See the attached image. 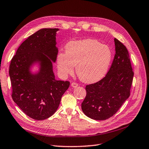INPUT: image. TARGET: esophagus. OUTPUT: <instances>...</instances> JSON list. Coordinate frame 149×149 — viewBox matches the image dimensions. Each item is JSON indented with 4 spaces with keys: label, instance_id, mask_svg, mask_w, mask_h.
I'll list each match as a JSON object with an SVG mask.
<instances>
[{
    "label": "esophagus",
    "instance_id": "obj_1",
    "mask_svg": "<svg viewBox=\"0 0 149 149\" xmlns=\"http://www.w3.org/2000/svg\"><path fill=\"white\" fill-rule=\"evenodd\" d=\"M71 86H72V88H76L78 86V84L76 83H72V84H71Z\"/></svg>",
    "mask_w": 149,
    "mask_h": 149
}]
</instances>
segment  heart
<instances>
[{"mask_svg":"<svg viewBox=\"0 0 149 149\" xmlns=\"http://www.w3.org/2000/svg\"><path fill=\"white\" fill-rule=\"evenodd\" d=\"M66 53L56 57L57 68L63 77L72 75L75 66L79 79L83 82L98 81L107 74L110 66L113 52L110 47L94 39H83L69 42Z\"/></svg>","mask_w":149,"mask_h":149,"instance_id":"heart-1","label":"heart"}]
</instances>
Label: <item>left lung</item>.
I'll return each instance as SVG.
<instances>
[{
    "label": "left lung",
    "mask_w": 149,
    "mask_h": 149,
    "mask_svg": "<svg viewBox=\"0 0 149 149\" xmlns=\"http://www.w3.org/2000/svg\"><path fill=\"white\" fill-rule=\"evenodd\" d=\"M115 55L104 78L86 86L81 109L88 118L98 120L111 118L130 96L133 72L126 47L114 38Z\"/></svg>",
    "instance_id": "8db88e82"
}]
</instances>
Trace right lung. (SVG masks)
<instances>
[{
  "instance_id": "right-lung-1",
  "label": "right lung",
  "mask_w": 149,
  "mask_h": 149,
  "mask_svg": "<svg viewBox=\"0 0 149 149\" xmlns=\"http://www.w3.org/2000/svg\"><path fill=\"white\" fill-rule=\"evenodd\" d=\"M58 30H39L21 44L11 61L9 75L13 100L35 120H44L52 116L70 85L69 81L56 80L53 70L52 64L58 54L56 36Z\"/></svg>"
}]
</instances>
